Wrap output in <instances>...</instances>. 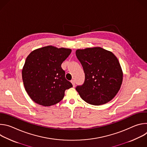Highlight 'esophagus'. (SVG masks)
<instances>
[{
  "label": "esophagus",
  "instance_id": "1",
  "mask_svg": "<svg viewBox=\"0 0 147 147\" xmlns=\"http://www.w3.org/2000/svg\"><path fill=\"white\" fill-rule=\"evenodd\" d=\"M71 82L72 83L73 86L74 87H75V85H76V82H75V81H74V80H71Z\"/></svg>",
  "mask_w": 147,
  "mask_h": 147
}]
</instances>
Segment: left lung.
<instances>
[{
  "mask_svg": "<svg viewBox=\"0 0 147 147\" xmlns=\"http://www.w3.org/2000/svg\"><path fill=\"white\" fill-rule=\"evenodd\" d=\"M76 55L85 74L84 82L76 87L81 98L95 105L111 100L119 91L123 80L117 57L100 47L78 49Z\"/></svg>",
  "mask_w": 147,
  "mask_h": 147,
  "instance_id": "obj_1",
  "label": "left lung"
}]
</instances>
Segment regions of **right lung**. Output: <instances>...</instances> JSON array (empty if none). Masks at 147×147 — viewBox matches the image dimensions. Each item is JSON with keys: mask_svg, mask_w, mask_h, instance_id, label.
<instances>
[{"mask_svg": "<svg viewBox=\"0 0 147 147\" xmlns=\"http://www.w3.org/2000/svg\"><path fill=\"white\" fill-rule=\"evenodd\" d=\"M71 50L48 46L36 49L27 57L22 71L25 89L31 99L49 107L61 100L65 90L73 87L61 65Z\"/></svg>", "mask_w": 147, "mask_h": 147, "instance_id": "obj_1", "label": "right lung"}]
</instances>
